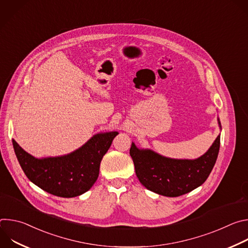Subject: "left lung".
Instances as JSON below:
<instances>
[{
	"label": "left lung",
	"instance_id": "1",
	"mask_svg": "<svg viewBox=\"0 0 248 248\" xmlns=\"http://www.w3.org/2000/svg\"><path fill=\"white\" fill-rule=\"evenodd\" d=\"M220 124V122H219ZM220 149V135L209 150L195 160H176L163 157L151 150H140L131 144L139 182L147 189L168 197H178L200 186L213 169Z\"/></svg>",
	"mask_w": 248,
	"mask_h": 248
}]
</instances>
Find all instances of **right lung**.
I'll use <instances>...</instances> for the list:
<instances>
[{
	"label": "right lung",
	"mask_w": 248,
	"mask_h": 248,
	"mask_svg": "<svg viewBox=\"0 0 248 248\" xmlns=\"http://www.w3.org/2000/svg\"><path fill=\"white\" fill-rule=\"evenodd\" d=\"M117 131L98 133L77 151L62 157L37 159L25 152L16 140L14 149L29 181L60 197H75L89 190L98 179L100 163Z\"/></svg>",
	"instance_id": "obj_1"
}]
</instances>
